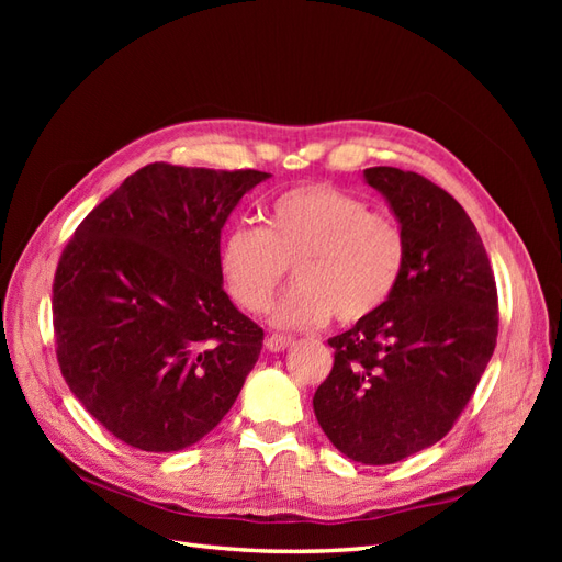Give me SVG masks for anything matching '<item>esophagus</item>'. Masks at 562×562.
<instances>
[{"label":"esophagus","mask_w":562,"mask_h":562,"mask_svg":"<svg viewBox=\"0 0 562 562\" xmlns=\"http://www.w3.org/2000/svg\"><path fill=\"white\" fill-rule=\"evenodd\" d=\"M295 342L293 337H285V335H269L267 337V342H265V347L269 349V351H285L288 347H291Z\"/></svg>","instance_id":"34e87169"}]
</instances>
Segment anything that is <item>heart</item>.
<instances>
[{
    "label": "heart",
    "instance_id": "heart-1",
    "mask_svg": "<svg viewBox=\"0 0 562 562\" xmlns=\"http://www.w3.org/2000/svg\"><path fill=\"white\" fill-rule=\"evenodd\" d=\"M293 265L297 283L277 304L271 323L285 330L375 316L394 295L405 265V239L386 213L326 182L300 184L267 203L265 227L239 223L225 232L217 267L232 300L262 314Z\"/></svg>",
    "mask_w": 562,
    "mask_h": 562
}]
</instances>
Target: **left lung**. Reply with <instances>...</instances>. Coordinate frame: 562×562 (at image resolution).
Returning <instances> with one entry per match:
<instances>
[{
    "label": "left lung",
    "mask_w": 562,
    "mask_h": 562,
    "mask_svg": "<svg viewBox=\"0 0 562 562\" xmlns=\"http://www.w3.org/2000/svg\"><path fill=\"white\" fill-rule=\"evenodd\" d=\"M398 217L405 265L394 295L328 339L335 363L314 394L330 443L353 462L394 464L438 443L471 401L497 345V285L471 217L413 171H363Z\"/></svg>",
    "instance_id": "obj_1"
}]
</instances>
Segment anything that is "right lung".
<instances>
[{
	"label": "right lung",
	"instance_id": "right-lung-1",
	"mask_svg": "<svg viewBox=\"0 0 562 562\" xmlns=\"http://www.w3.org/2000/svg\"><path fill=\"white\" fill-rule=\"evenodd\" d=\"M267 178L147 164L67 241L54 279L58 366L122 443L190 448L239 396L265 333L227 297L217 248L236 203Z\"/></svg>",
	"mask_w": 562,
	"mask_h": 562
}]
</instances>
